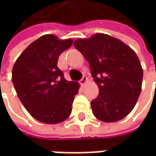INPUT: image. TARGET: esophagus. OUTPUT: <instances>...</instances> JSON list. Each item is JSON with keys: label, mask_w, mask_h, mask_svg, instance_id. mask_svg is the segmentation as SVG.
Segmentation results:
<instances>
[{"label": "esophagus", "mask_w": 156, "mask_h": 156, "mask_svg": "<svg viewBox=\"0 0 156 156\" xmlns=\"http://www.w3.org/2000/svg\"><path fill=\"white\" fill-rule=\"evenodd\" d=\"M87 78L86 76H83V78H81V80L79 81V83H80L81 86H85L87 84Z\"/></svg>", "instance_id": "esophagus-1"}]
</instances>
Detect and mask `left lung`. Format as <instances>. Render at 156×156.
Returning a JSON list of instances; mask_svg holds the SVG:
<instances>
[{"label": "left lung", "instance_id": "left-lung-1", "mask_svg": "<svg viewBox=\"0 0 156 156\" xmlns=\"http://www.w3.org/2000/svg\"><path fill=\"white\" fill-rule=\"evenodd\" d=\"M74 46L89 63L99 89L91 102L94 115L107 123L126 117L135 108L142 89L143 69L136 52L104 33L78 39Z\"/></svg>", "mask_w": 156, "mask_h": 156}]
</instances>
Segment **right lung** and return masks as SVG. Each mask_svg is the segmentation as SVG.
Here are the masks:
<instances>
[{"instance_id": "1", "label": "right lung", "mask_w": 156, "mask_h": 156, "mask_svg": "<svg viewBox=\"0 0 156 156\" xmlns=\"http://www.w3.org/2000/svg\"><path fill=\"white\" fill-rule=\"evenodd\" d=\"M72 43L71 39L43 35L26 48L12 68V80L18 98L41 123L58 124L71 114L79 84L66 80L57 64L59 55Z\"/></svg>"}]
</instances>
